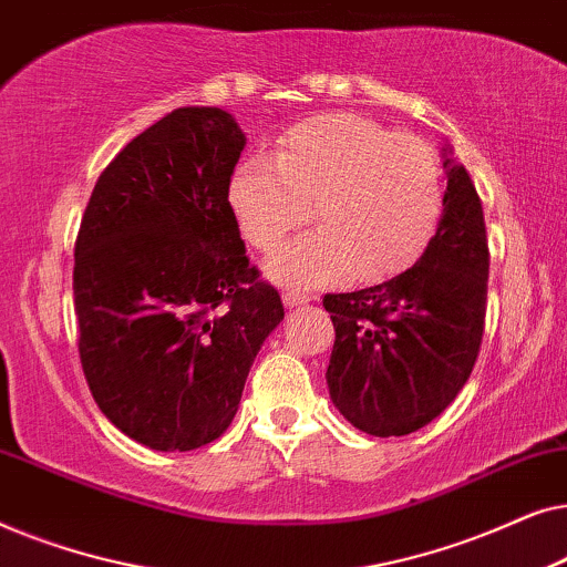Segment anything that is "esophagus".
<instances>
[{
	"instance_id": "obj_1",
	"label": "esophagus",
	"mask_w": 567,
	"mask_h": 567,
	"mask_svg": "<svg viewBox=\"0 0 567 567\" xmlns=\"http://www.w3.org/2000/svg\"><path fill=\"white\" fill-rule=\"evenodd\" d=\"M315 297L312 293H305V291H293V289H286L284 291V307H289V309H293V307H305V305H309V301H312Z\"/></svg>"
}]
</instances>
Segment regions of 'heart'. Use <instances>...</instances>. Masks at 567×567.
<instances>
[{"label": "heart", "mask_w": 567, "mask_h": 567, "mask_svg": "<svg viewBox=\"0 0 567 567\" xmlns=\"http://www.w3.org/2000/svg\"><path fill=\"white\" fill-rule=\"evenodd\" d=\"M229 206L258 250H274L315 206L320 227L266 262L270 281L315 289L353 274L392 276L417 260L436 235L444 175L423 138L353 113H328L293 126L276 159L255 154L239 162Z\"/></svg>", "instance_id": "heart-1"}]
</instances>
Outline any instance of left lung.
<instances>
[{
    "mask_svg": "<svg viewBox=\"0 0 567 567\" xmlns=\"http://www.w3.org/2000/svg\"><path fill=\"white\" fill-rule=\"evenodd\" d=\"M441 159L444 214L415 266L322 299L336 324L330 400L369 436H408L444 413L483 343L491 268L483 204L449 144Z\"/></svg>",
    "mask_w": 567,
    "mask_h": 567,
    "instance_id": "left-lung-1",
    "label": "left lung"
}]
</instances>
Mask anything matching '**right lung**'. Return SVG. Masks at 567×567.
I'll use <instances>...</instances> for the list:
<instances>
[{"instance_id":"right-lung-1","label":"right lung","mask_w":567,"mask_h":567,"mask_svg":"<svg viewBox=\"0 0 567 567\" xmlns=\"http://www.w3.org/2000/svg\"><path fill=\"white\" fill-rule=\"evenodd\" d=\"M245 144L221 107H177L105 167L76 235L74 312L92 398L157 452H190L227 431L284 320L229 206Z\"/></svg>"}]
</instances>
